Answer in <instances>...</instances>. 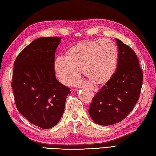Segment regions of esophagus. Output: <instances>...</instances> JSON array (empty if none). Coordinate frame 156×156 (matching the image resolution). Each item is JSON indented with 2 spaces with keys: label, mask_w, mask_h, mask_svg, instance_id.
<instances>
[{
  "label": "esophagus",
  "mask_w": 156,
  "mask_h": 156,
  "mask_svg": "<svg viewBox=\"0 0 156 156\" xmlns=\"http://www.w3.org/2000/svg\"><path fill=\"white\" fill-rule=\"evenodd\" d=\"M90 94H91V95H92V96H94V93H92V92H90Z\"/></svg>",
  "instance_id": "esophagus-1"
}]
</instances>
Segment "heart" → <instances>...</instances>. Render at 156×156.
Instances as JSON below:
<instances>
[{
	"label": "heart",
	"mask_w": 156,
	"mask_h": 156,
	"mask_svg": "<svg viewBox=\"0 0 156 156\" xmlns=\"http://www.w3.org/2000/svg\"><path fill=\"white\" fill-rule=\"evenodd\" d=\"M118 54L115 45L108 39L81 41L67 50L66 56L54 61L57 77L66 86L79 83L81 69L91 86L105 84L113 77L117 66Z\"/></svg>",
	"instance_id": "b5f03b06"
}]
</instances>
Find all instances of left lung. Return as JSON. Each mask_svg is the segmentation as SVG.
Instances as JSON below:
<instances>
[{
	"mask_svg": "<svg viewBox=\"0 0 156 156\" xmlns=\"http://www.w3.org/2000/svg\"><path fill=\"white\" fill-rule=\"evenodd\" d=\"M118 61L113 77L94 96L89 108L91 118L101 126L122 122L134 107L141 90L143 73L135 52L116 39Z\"/></svg>",
	"mask_w": 156,
	"mask_h": 156,
	"instance_id": "obj_1",
	"label": "left lung"
}]
</instances>
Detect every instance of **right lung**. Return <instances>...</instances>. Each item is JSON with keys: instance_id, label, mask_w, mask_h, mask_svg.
<instances>
[{"instance_id": "add662e5", "label": "right lung", "mask_w": 156, "mask_h": 156, "mask_svg": "<svg viewBox=\"0 0 156 156\" xmlns=\"http://www.w3.org/2000/svg\"><path fill=\"white\" fill-rule=\"evenodd\" d=\"M61 37H41L26 47L14 62L11 87L17 110L32 124L44 129L62 116L70 89L55 77V50Z\"/></svg>"}]
</instances>
